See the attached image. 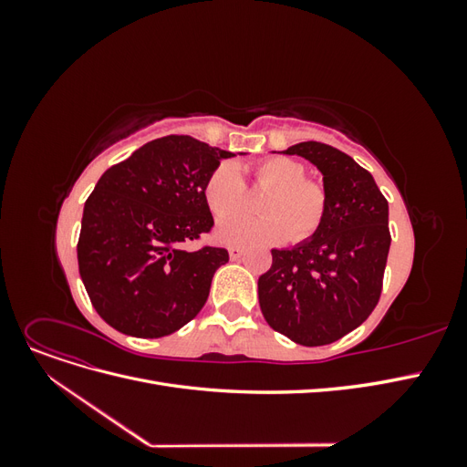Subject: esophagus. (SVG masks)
<instances>
[{"label": "esophagus", "mask_w": 467, "mask_h": 467, "mask_svg": "<svg viewBox=\"0 0 467 467\" xmlns=\"http://www.w3.org/2000/svg\"><path fill=\"white\" fill-rule=\"evenodd\" d=\"M228 253H230V259H232V261H237V259H242V257H244L245 249H244V247H239V245H232V247L228 249Z\"/></svg>", "instance_id": "34e87169"}]
</instances>
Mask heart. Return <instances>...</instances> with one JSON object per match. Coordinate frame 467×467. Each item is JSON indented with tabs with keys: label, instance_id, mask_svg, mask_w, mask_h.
Returning a JSON list of instances; mask_svg holds the SVG:
<instances>
[{
	"label": "heart",
	"instance_id": "b5f03b06",
	"mask_svg": "<svg viewBox=\"0 0 467 467\" xmlns=\"http://www.w3.org/2000/svg\"><path fill=\"white\" fill-rule=\"evenodd\" d=\"M257 189L268 191L261 202L263 216L229 214L216 223V239L228 245H271L285 239L312 237L327 214V191L306 179V167L290 158H266L251 167ZM245 182L232 161H222L204 182V201L221 216L245 204Z\"/></svg>",
	"mask_w": 467,
	"mask_h": 467
}]
</instances>
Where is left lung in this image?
<instances>
[{
    "label": "left lung",
    "instance_id": "8db88e82",
    "mask_svg": "<svg viewBox=\"0 0 467 467\" xmlns=\"http://www.w3.org/2000/svg\"><path fill=\"white\" fill-rule=\"evenodd\" d=\"M282 153L319 169L327 214L309 239L271 251L273 266L259 276L261 312L294 343L329 345L368 319L379 300L391 244L388 201L341 150L302 142Z\"/></svg>",
    "mask_w": 467,
    "mask_h": 467
}]
</instances>
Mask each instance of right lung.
Wrapping results in <instances>:
<instances>
[{
    "label": "right lung",
    "instance_id": "right-lung-1",
    "mask_svg": "<svg viewBox=\"0 0 467 467\" xmlns=\"http://www.w3.org/2000/svg\"><path fill=\"white\" fill-rule=\"evenodd\" d=\"M235 153L191 136L151 140L103 173L83 208L79 275L97 314L120 333L171 335L201 312L222 247L182 249L214 218L204 182Z\"/></svg>",
    "mask_w": 467,
    "mask_h": 467
}]
</instances>
